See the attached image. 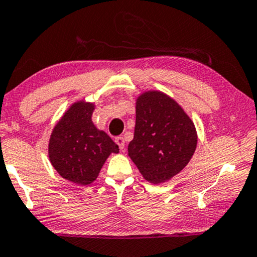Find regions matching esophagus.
<instances>
[{"label": "esophagus", "instance_id": "obj_1", "mask_svg": "<svg viewBox=\"0 0 257 257\" xmlns=\"http://www.w3.org/2000/svg\"><path fill=\"white\" fill-rule=\"evenodd\" d=\"M115 143L119 145L120 150H121L122 153H125V150H126V148H125V139H123L122 137H116L115 138Z\"/></svg>", "mask_w": 257, "mask_h": 257}]
</instances>
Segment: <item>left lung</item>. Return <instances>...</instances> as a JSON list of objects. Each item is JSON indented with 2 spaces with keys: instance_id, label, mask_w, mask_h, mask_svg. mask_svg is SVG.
Masks as SVG:
<instances>
[{
  "instance_id": "1",
  "label": "left lung",
  "mask_w": 257,
  "mask_h": 257,
  "mask_svg": "<svg viewBox=\"0 0 257 257\" xmlns=\"http://www.w3.org/2000/svg\"><path fill=\"white\" fill-rule=\"evenodd\" d=\"M196 144L194 122L173 97L160 90L138 95L135 137L127 150L147 181L172 180L189 163Z\"/></svg>"
}]
</instances>
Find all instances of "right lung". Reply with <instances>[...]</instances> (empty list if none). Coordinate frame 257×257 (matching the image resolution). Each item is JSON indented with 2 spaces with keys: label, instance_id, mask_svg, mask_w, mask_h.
Listing matches in <instances>:
<instances>
[{
  "label": "right lung",
  "instance_id": "obj_1",
  "mask_svg": "<svg viewBox=\"0 0 257 257\" xmlns=\"http://www.w3.org/2000/svg\"><path fill=\"white\" fill-rule=\"evenodd\" d=\"M95 103L78 100L69 106L49 139V160L63 179L87 186L99 176L101 168L119 147L106 132L94 125Z\"/></svg>",
  "mask_w": 257,
  "mask_h": 257
}]
</instances>
